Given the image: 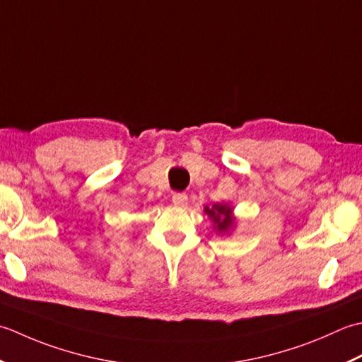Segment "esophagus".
<instances>
[{
	"mask_svg": "<svg viewBox=\"0 0 362 362\" xmlns=\"http://www.w3.org/2000/svg\"><path fill=\"white\" fill-rule=\"evenodd\" d=\"M172 202L175 206H178V208H184V206L187 204V195L186 194H173Z\"/></svg>",
	"mask_w": 362,
	"mask_h": 362,
	"instance_id": "esophagus-1",
	"label": "esophagus"
}]
</instances>
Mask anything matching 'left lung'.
<instances>
[{
	"label": "left lung",
	"instance_id": "1",
	"mask_svg": "<svg viewBox=\"0 0 362 362\" xmlns=\"http://www.w3.org/2000/svg\"><path fill=\"white\" fill-rule=\"evenodd\" d=\"M204 214H208L214 231L218 235L231 234L238 226V218H235L234 208L230 203H214L212 206H204Z\"/></svg>",
	"mask_w": 362,
	"mask_h": 362
}]
</instances>
